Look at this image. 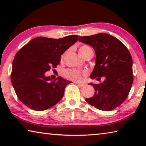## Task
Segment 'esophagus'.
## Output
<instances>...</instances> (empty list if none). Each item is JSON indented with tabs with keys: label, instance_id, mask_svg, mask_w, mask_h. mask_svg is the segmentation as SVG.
Masks as SVG:
<instances>
[{
	"label": "esophagus",
	"instance_id": "esophagus-1",
	"mask_svg": "<svg viewBox=\"0 0 146 146\" xmlns=\"http://www.w3.org/2000/svg\"><path fill=\"white\" fill-rule=\"evenodd\" d=\"M77 84V85L78 86H80V87H81V88H82V87H84V86H85L86 85L84 84H82V83H76Z\"/></svg>",
	"mask_w": 146,
	"mask_h": 146
}]
</instances>
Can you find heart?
Instances as JSON below:
<instances>
[{"mask_svg": "<svg viewBox=\"0 0 146 146\" xmlns=\"http://www.w3.org/2000/svg\"><path fill=\"white\" fill-rule=\"evenodd\" d=\"M91 50H92V49H91L90 47L86 45H82L79 47L78 53L83 58ZM84 72H82V71L76 70H71V69H70V70L64 71L63 75L64 77L69 79V80L78 82V81H80L81 80L82 75H84Z\"/></svg>", "mask_w": 146, "mask_h": 146, "instance_id": "obj_1", "label": "heart"}]
</instances>
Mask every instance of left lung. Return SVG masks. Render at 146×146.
<instances>
[{"mask_svg":"<svg viewBox=\"0 0 146 146\" xmlns=\"http://www.w3.org/2000/svg\"><path fill=\"white\" fill-rule=\"evenodd\" d=\"M78 40L91 46L96 54L95 66L91 78L102 83L93 84L95 95L86 98L90 105L102 111H111L122 104L129 95L133 82V60L124 44L107 33L79 36Z\"/></svg>","mask_w":146,"mask_h":146,"instance_id":"obj_1","label":"left lung"}]
</instances>
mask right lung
<instances>
[{
    "instance_id": "1",
    "label": "right lung",
    "mask_w": 146,
    "mask_h": 146,
    "mask_svg": "<svg viewBox=\"0 0 146 146\" xmlns=\"http://www.w3.org/2000/svg\"><path fill=\"white\" fill-rule=\"evenodd\" d=\"M76 35L62 38L38 36L17 53L12 64L11 80L19 99L36 111L50 108L63 97L71 82L60 76L55 80L45 73L55 68L62 54L78 40Z\"/></svg>"
}]
</instances>
